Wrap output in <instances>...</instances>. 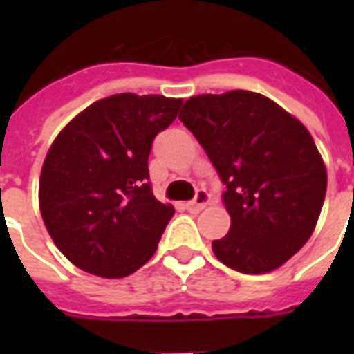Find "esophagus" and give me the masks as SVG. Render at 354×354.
<instances>
[{
  "label": "esophagus",
  "instance_id": "34e87169",
  "mask_svg": "<svg viewBox=\"0 0 354 354\" xmlns=\"http://www.w3.org/2000/svg\"><path fill=\"white\" fill-rule=\"evenodd\" d=\"M209 202V193L205 191V189H198L196 191V196H194V200H191V202H185V209L191 211V213H196V211L204 209L205 204Z\"/></svg>",
  "mask_w": 354,
  "mask_h": 354
}]
</instances>
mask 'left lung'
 Instances as JSON below:
<instances>
[{"instance_id": "8db88e82", "label": "left lung", "mask_w": 354, "mask_h": 354, "mask_svg": "<svg viewBox=\"0 0 354 354\" xmlns=\"http://www.w3.org/2000/svg\"><path fill=\"white\" fill-rule=\"evenodd\" d=\"M178 119L226 185L232 226L213 241L216 259L242 274L279 268L310 239L324 205L327 171L313 136L279 104L246 90L191 97Z\"/></svg>"}]
</instances>
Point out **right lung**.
<instances>
[{"label": "right lung", "instance_id": "add662e5", "mask_svg": "<svg viewBox=\"0 0 354 354\" xmlns=\"http://www.w3.org/2000/svg\"><path fill=\"white\" fill-rule=\"evenodd\" d=\"M182 99L119 93L93 102L53 141L40 174L47 232L84 272L124 277L154 255L174 207L152 194V141Z\"/></svg>", "mask_w": 354, "mask_h": 354}]
</instances>
